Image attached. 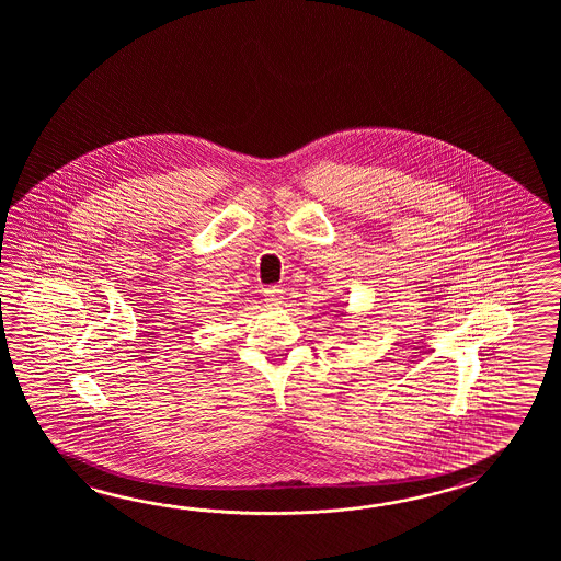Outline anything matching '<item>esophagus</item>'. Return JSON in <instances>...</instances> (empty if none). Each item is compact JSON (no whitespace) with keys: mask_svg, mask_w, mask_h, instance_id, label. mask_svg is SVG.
I'll return each mask as SVG.
<instances>
[{"mask_svg":"<svg viewBox=\"0 0 561 561\" xmlns=\"http://www.w3.org/2000/svg\"><path fill=\"white\" fill-rule=\"evenodd\" d=\"M264 297H266V300H271V302H276V300H280V297H283V290L278 286H268V288H264Z\"/></svg>","mask_w":561,"mask_h":561,"instance_id":"obj_1","label":"esophagus"}]
</instances>
